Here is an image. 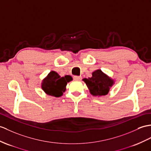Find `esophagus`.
I'll return each mask as SVG.
<instances>
[{
	"instance_id": "esophagus-1",
	"label": "esophagus",
	"mask_w": 151,
	"mask_h": 151,
	"mask_svg": "<svg viewBox=\"0 0 151 151\" xmlns=\"http://www.w3.org/2000/svg\"><path fill=\"white\" fill-rule=\"evenodd\" d=\"M73 79H74L75 81H81L82 79V77L75 76H73Z\"/></svg>"
}]
</instances>
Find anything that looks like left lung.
Returning <instances> with one entry per match:
<instances>
[{"instance_id": "obj_1", "label": "left lung", "mask_w": 151, "mask_h": 151, "mask_svg": "<svg viewBox=\"0 0 151 151\" xmlns=\"http://www.w3.org/2000/svg\"><path fill=\"white\" fill-rule=\"evenodd\" d=\"M83 81L86 83L90 93L98 97L107 95L115 83V81L100 69L94 71L91 78H84Z\"/></svg>"}]
</instances>
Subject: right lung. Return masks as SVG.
Listing matches in <instances>:
<instances>
[{
	"mask_svg": "<svg viewBox=\"0 0 151 151\" xmlns=\"http://www.w3.org/2000/svg\"><path fill=\"white\" fill-rule=\"evenodd\" d=\"M71 81H72V78L70 76L61 77L57 72L51 71L43 79L41 87L46 94L55 97H60L65 91L67 83Z\"/></svg>",
	"mask_w": 151,
	"mask_h": 151,
	"instance_id": "right-lung-1",
	"label": "right lung"
}]
</instances>
